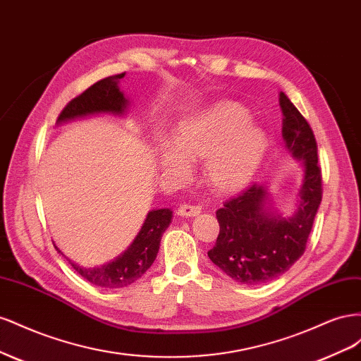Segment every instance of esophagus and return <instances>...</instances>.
Wrapping results in <instances>:
<instances>
[{
	"label": "esophagus",
	"instance_id": "1",
	"mask_svg": "<svg viewBox=\"0 0 361 361\" xmlns=\"http://www.w3.org/2000/svg\"><path fill=\"white\" fill-rule=\"evenodd\" d=\"M202 212V207L197 206V204H188V203H182L179 206L178 209V214L180 216H185V218H191V216H195L199 215Z\"/></svg>",
	"mask_w": 361,
	"mask_h": 361
}]
</instances>
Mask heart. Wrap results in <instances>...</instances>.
<instances>
[{
  "label": "heart",
  "instance_id": "heart-1",
  "mask_svg": "<svg viewBox=\"0 0 361 361\" xmlns=\"http://www.w3.org/2000/svg\"><path fill=\"white\" fill-rule=\"evenodd\" d=\"M264 130L250 122V113L235 102H218L185 116L167 140L158 145L161 169L187 178V162L204 159V180L216 194H235L256 176L267 155Z\"/></svg>",
  "mask_w": 361,
  "mask_h": 361
}]
</instances>
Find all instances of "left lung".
<instances>
[{
    "label": "left lung",
    "mask_w": 361,
    "mask_h": 361,
    "mask_svg": "<svg viewBox=\"0 0 361 361\" xmlns=\"http://www.w3.org/2000/svg\"><path fill=\"white\" fill-rule=\"evenodd\" d=\"M283 138L302 178L288 216L274 207L267 183L250 187L216 211L220 223L207 256L223 272L243 285H264L280 277L305 250L322 200V176L313 130L285 93H280Z\"/></svg>",
    "instance_id": "8db88e82"
}]
</instances>
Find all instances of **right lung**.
Segmentation results:
<instances>
[{"instance_id":"right-lung-1","label":"right lung","mask_w":361,"mask_h":361,"mask_svg":"<svg viewBox=\"0 0 361 361\" xmlns=\"http://www.w3.org/2000/svg\"><path fill=\"white\" fill-rule=\"evenodd\" d=\"M123 76L125 73L108 76V78L93 84L78 97H75L59 116L57 126L92 116H114L125 118L130 101L118 87V81ZM171 216L173 211L169 207L149 211L143 226L130 245L122 255L101 267H82L66 257L56 243H54V247L69 262L72 268L92 285L105 289H122L133 285L154 264L159 251L162 233L170 226Z\"/></svg>"}]
</instances>
